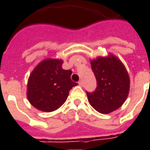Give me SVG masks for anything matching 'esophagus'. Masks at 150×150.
Returning a JSON list of instances; mask_svg holds the SVG:
<instances>
[{
  "label": "esophagus",
  "mask_w": 150,
  "mask_h": 150,
  "mask_svg": "<svg viewBox=\"0 0 150 150\" xmlns=\"http://www.w3.org/2000/svg\"><path fill=\"white\" fill-rule=\"evenodd\" d=\"M78 83H79V86H83V82L81 81V80H79V81L78 82Z\"/></svg>",
  "instance_id": "34e87169"
}]
</instances>
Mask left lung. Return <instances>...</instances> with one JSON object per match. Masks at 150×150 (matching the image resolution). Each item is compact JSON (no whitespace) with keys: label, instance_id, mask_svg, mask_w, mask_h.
<instances>
[{"label":"left lung","instance_id":"8db88e82","mask_svg":"<svg viewBox=\"0 0 150 150\" xmlns=\"http://www.w3.org/2000/svg\"><path fill=\"white\" fill-rule=\"evenodd\" d=\"M91 67L97 87L87 93L90 105L101 114H109L122 105L128 96L130 79L124 65L118 57L110 54L91 61Z\"/></svg>","mask_w":150,"mask_h":150}]
</instances>
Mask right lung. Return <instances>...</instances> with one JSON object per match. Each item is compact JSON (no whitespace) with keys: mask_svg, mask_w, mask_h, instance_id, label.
Here are the masks:
<instances>
[{"mask_svg":"<svg viewBox=\"0 0 150 150\" xmlns=\"http://www.w3.org/2000/svg\"><path fill=\"white\" fill-rule=\"evenodd\" d=\"M63 61L47 58L32 71L28 82L27 97L33 106L45 112L54 111L64 104L69 92L77 83L71 79L72 71L63 70Z\"/></svg>","mask_w":150,"mask_h":150,"instance_id":"add662e5","label":"right lung"}]
</instances>
